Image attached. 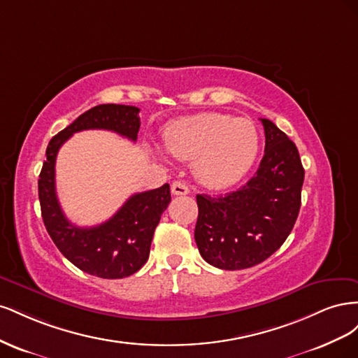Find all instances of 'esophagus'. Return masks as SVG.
I'll return each instance as SVG.
<instances>
[{
	"instance_id": "34e87169",
	"label": "esophagus",
	"mask_w": 358,
	"mask_h": 358,
	"mask_svg": "<svg viewBox=\"0 0 358 358\" xmlns=\"http://www.w3.org/2000/svg\"><path fill=\"white\" fill-rule=\"evenodd\" d=\"M171 192L175 194V196H187V194H189V188L185 182L176 180V182H173Z\"/></svg>"
}]
</instances>
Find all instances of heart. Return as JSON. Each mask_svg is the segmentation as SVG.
Here are the masks:
<instances>
[{
    "instance_id": "heart-1",
    "label": "heart",
    "mask_w": 358,
    "mask_h": 358,
    "mask_svg": "<svg viewBox=\"0 0 358 358\" xmlns=\"http://www.w3.org/2000/svg\"><path fill=\"white\" fill-rule=\"evenodd\" d=\"M164 146L179 159H194V175L204 187L224 189L251 170L259 152V134L246 117L206 112L170 122Z\"/></svg>"
}]
</instances>
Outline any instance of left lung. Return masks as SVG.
Wrapping results in <instances>:
<instances>
[{"label": "left lung", "instance_id": "left-lung-1", "mask_svg": "<svg viewBox=\"0 0 358 358\" xmlns=\"http://www.w3.org/2000/svg\"><path fill=\"white\" fill-rule=\"evenodd\" d=\"M264 157L254 178L237 191L197 194L196 243L209 264L242 270L263 263L285 242L301 204L305 169L288 136L268 119Z\"/></svg>", "mask_w": 358, "mask_h": 358}]
</instances>
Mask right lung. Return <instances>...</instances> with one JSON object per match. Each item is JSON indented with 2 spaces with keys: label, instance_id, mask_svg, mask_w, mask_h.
<instances>
[{
  "label": "right lung",
  "instance_id": "add662e5",
  "mask_svg": "<svg viewBox=\"0 0 358 358\" xmlns=\"http://www.w3.org/2000/svg\"><path fill=\"white\" fill-rule=\"evenodd\" d=\"M138 107L100 104L82 113L48 145L46 161L38 179L43 222L53 243L76 267L104 278L121 279L136 273L149 258L154 231L167 209L169 183L129 197L109 221L95 227H78L64 215L55 189V162L59 148L83 129H109L136 142L140 128Z\"/></svg>",
  "mask_w": 358,
  "mask_h": 358
}]
</instances>
